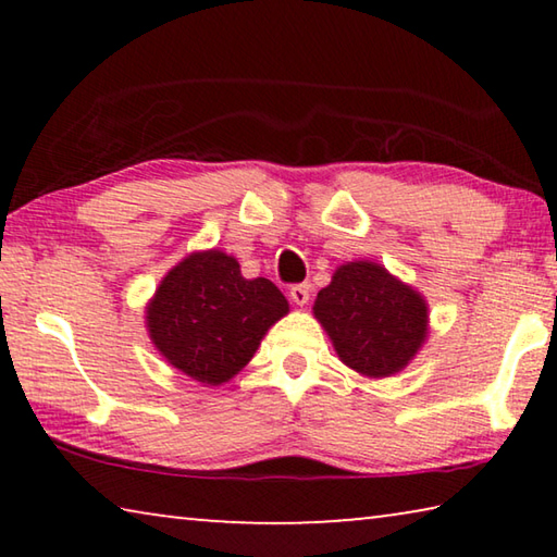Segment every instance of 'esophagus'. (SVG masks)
<instances>
[{"label": "esophagus", "mask_w": 557, "mask_h": 557, "mask_svg": "<svg viewBox=\"0 0 557 557\" xmlns=\"http://www.w3.org/2000/svg\"><path fill=\"white\" fill-rule=\"evenodd\" d=\"M289 299L295 301V305H299V307H305L307 301H309V285L307 282H301V285H295L289 289Z\"/></svg>", "instance_id": "obj_1"}]
</instances>
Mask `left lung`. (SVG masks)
I'll list each match as a JSON object with an SVG mask.
<instances>
[{"instance_id": "8db88e82", "label": "left lung", "mask_w": 557, "mask_h": 557, "mask_svg": "<svg viewBox=\"0 0 557 557\" xmlns=\"http://www.w3.org/2000/svg\"><path fill=\"white\" fill-rule=\"evenodd\" d=\"M314 317L338 358L369 379L403 371L428 336V305L420 292L369 260L346 262L334 272L319 289Z\"/></svg>"}]
</instances>
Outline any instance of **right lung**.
<instances>
[{
	"label": "right lung",
	"mask_w": 557,
	"mask_h": 557,
	"mask_svg": "<svg viewBox=\"0 0 557 557\" xmlns=\"http://www.w3.org/2000/svg\"><path fill=\"white\" fill-rule=\"evenodd\" d=\"M287 312L285 295L270 280H245L233 256L203 250L166 272L147 305V329L174 369L221 385L248 366L268 329Z\"/></svg>",
	"instance_id": "obj_1"
}]
</instances>
